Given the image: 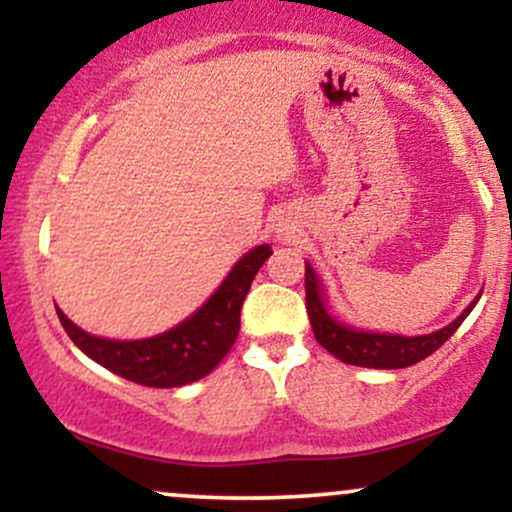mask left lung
I'll return each mask as SVG.
<instances>
[{
  "instance_id": "1",
  "label": "left lung",
  "mask_w": 512,
  "mask_h": 512,
  "mask_svg": "<svg viewBox=\"0 0 512 512\" xmlns=\"http://www.w3.org/2000/svg\"><path fill=\"white\" fill-rule=\"evenodd\" d=\"M481 296L474 298L472 303L464 308V313L445 325L443 330L421 334V337H399V334H380V332H361L354 330L351 325H344L337 317L330 315L325 303V291H322L320 279H317L315 269L305 262V308H308L310 325H313L315 339L337 356L339 361L349 363V366L363 368H407L414 363L424 361L433 351L440 349L457 327L462 325L464 317L472 313Z\"/></svg>"
}]
</instances>
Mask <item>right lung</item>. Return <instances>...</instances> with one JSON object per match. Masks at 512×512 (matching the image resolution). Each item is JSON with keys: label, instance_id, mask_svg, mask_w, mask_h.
<instances>
[{"label": "right lung", "instance_id": "1", "mask_svg": "<svg viewBox=\"0 0 512 512\" xmlns=\"http://www.w3.org/2000/svg\"><path fill=\"white\" fill-rule=\"evenodd\" d=\"M272 255L269 245H257L236 262L214 296L195 315L173 330L149 339L117 342L93 337L76 327L57 308L64 332L88 358L101 363L110 373L146 387H180L209 375L221 358L236 344L240 330V308L248 296L252 279L264 260Z\"/></svg>", "mask_w": 512, "mask_h": 512}]
</instances>
